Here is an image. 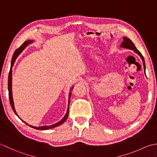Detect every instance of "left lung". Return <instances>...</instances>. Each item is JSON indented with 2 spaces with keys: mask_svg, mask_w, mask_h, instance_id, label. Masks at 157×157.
Listing matches in <instances>:
<instances>
[{
  "mask_svg": "<svg viewBox=\"0 0 157 157\" xmlns=\"http://www.w3.org/2000/svg\"><path fill=\"white\" fill-rule=\"evenodd\" d=\"M121 47L126 48V49H131V50H133L134 52L136 53L137 54H138V55L140 56V57H141L142 59L143 64H144V71H145L146 65H145L144 58V57L142 55V53L139 52L138 49H137V48L136 47V46L134 45V44L133 43L132 41L129 38L123 37V43H121Z\"/></svg>",
  "mask_w": 157,
  "mask_h": 157,
  "instance_id": "obj_1",
  "label": "left lung"
}]
</instances>
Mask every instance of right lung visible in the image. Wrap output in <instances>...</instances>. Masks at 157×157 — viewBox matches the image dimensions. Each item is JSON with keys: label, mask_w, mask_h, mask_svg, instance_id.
Here are the masks:
<instances>
[{"label": "right lung", "mask_w": 157, "mask_h": 157, "mask_svg": "<svg viewBox=\"0 0 157 157\" xmlns=\"http://www.w3.org/2000/svg\"><path fill=\"white\" fill-rule=\"evenodd\" d=\"M31 43H33V40H28V41H25V42L21 44V45L18 48V49H17L15 50V52H14L13 55V57H12V59H11V69H10V71H9V78H8V90H9V101H10V104H11V106L13 110L14 111L15 114L17 115V116L18 117V115L17 114V113H16V111L15 110V108H14V104H13V96H12V89H11V85H12V67L13 66V64H14V62L15 61L16 59V58H17V56L19 54H20L22 51H23L25 47H26L28 44H30ZM72 89L70 91H72ZM71 94L72 93L70 92L69 94V98H68V110H67V113L66 114V115L64 116V117L63 118V119L61 120L60 121H59L58 123H57L56 124H52V125H49V126H42V127H34V126H32V125H29L28 123H25L24 121H23L24 123H25L26 124H28V125H29L30 127L34 128V129H38V130H47V129H52V128H54L56 127H57L60 125L61 124H62L63 123H64L66 120L67 119V118H68V111H69V105H70V97H71Z\"/></svg>", "instance_id": "1"}]
</instances>
